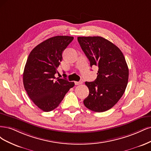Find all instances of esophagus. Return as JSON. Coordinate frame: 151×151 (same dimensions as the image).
<instances>
[{
    "instance_id": "obj_1",
    "label": "esophagus",
    "mask_w": 151,
    "mask_h": 151,
    "mask_svg": "<svg viewBox=\"0 0 151 151\" xmlns=\"http://www.w3.org/2000/svg\"><path fill=\"white\" fill-rule=\"evenodd\" d=\"M82 83L81 81H75V85H80Z\"/></svg>"
}]
</instances>
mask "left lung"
<instances>
[{
    "label": "left lung",
    "mask_w": 151,
    "mask_h": 151,
    "mask_svg": "<svg viewBox=\"0 0 151 151\" xmlns=\"http://www.w3.org/2000/svg\"><path fill=\"white\" fill-rule=\"evenodd\" d=\"M78 41L90 66L99 67L96 79L85 82L89 95L83 104L95 112L105 111L117 103L127 87L129 68L125 57L117 46L100 36L78 37Z\"/></svg>",
    "instance_id": "8db88e82"
}]
</instances>
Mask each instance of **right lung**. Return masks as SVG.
Instances as JSON below:
<instances>
[{"instance_id":"right-lung-1","label":"right lung","mask_w":151,"mask_h":151,"mask_svg":"<svg viewBox=\"0 0 151 151\" xmlns=\"http://www.w3.org/2000/svg\"><path fill=\"white\" fill-rule=\"evenodd\" d=\"M73 37L57 36L47 39L30 52L23 73V83L28 96L44 111L55 109L74 82L56 78L62 53Z\"/></svg>"}]
</instances>
